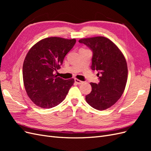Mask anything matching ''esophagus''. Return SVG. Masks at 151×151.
<instances>
[{
    "instance_id": "34e87169",
    "label": "esophagus",
    "mask_w": 151,
    "mask_h": 151,
    "mask_svg": "<svg viewBox=\"0 0 151 151\" xmlns=\"http://www.w3.org/2000/svg\"><path fill=\"white\" fill-rule=\"evenodd\" d=\"M74 81H75V83H76L77 84H81L82 83H83V81H80V80H79V79H75Z\"/></svg>"
}]
</instances>
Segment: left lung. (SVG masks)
Segmentation results:
<instances>
[{
	"instance_id": "1",
	"label": "left lung",
	"mask_w": 151,
	"mask_h": 151,
	"mask_svg": "<svg viewBox=\"0 0 151 151\" xmlns=\"http://www.w3.org/2000/svg\"><path fill=\"white\" fill-rule=\"evenodd\" d=\"M79 42L93 51L91 69L96 70L99 83H91V92L86 96L91 106L104 110L120 98L125 90L128 77L125 58L110 40L103 36L83 38Z\"/></svg>"
}]
</instances>
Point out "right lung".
Segmentation results:
<instances>
[{
  "label": "right lung",
  "mask_w": 151,
  "mask_h": 151,
  "mask_svg": "<svg viewBox=\"0 0 151 151\" xmlns=\"http://www.w3.org/2000/svg\"><path fill=\"white\" fill-rule=\"evenodd\" d=\"M76 42L74 38H47L36 43L27 53L22 66L23 82L27 94L36 106L51 108L65 98L74 79H63L55 72Z\"/></svg>",
  "instance_id": "obj_1"
}]
</instances>
